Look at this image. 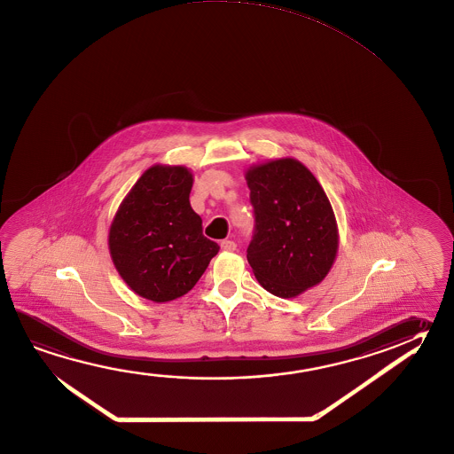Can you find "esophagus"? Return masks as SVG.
I'll return each mask as SVG.
<instances>
[{"mask_svg": "<svg viewBox=\"0 0 454 454\" xmlns=\"http://www.w3.org/2000/svg\"><path fill=\"white\" fill-rule=\"evenodd\" d=\"M220 247H222V250H224V252H234L238 246H236V242H234V240H228V239H224V240H222Z\"/></svg>", "mask_w": 454, "mask_h": 454, "instance_id": "esophagus-1", "label": "esophagus"}]
</instances>
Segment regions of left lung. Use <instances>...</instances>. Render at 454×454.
<instances>
[{
	"mask_svg": "<svg viewBox=\"0 0 454 454\" xmlns=\"http://www.w3.org/2000/svg\"><path fill=\"white\" fill-rule=\"evenodd\" d=\"M254 231L247 260L264 290L294 298L333 266L338 228L317 178L294 158L248 168Z\"/></svg>",
	"mask_w": 454,
	"mask_h": 454,
	"instance_id": "1",
	"label": "left lung"
}]
</instances>
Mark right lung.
I'll list each match as a JSON object with an SVG mask.
<instances>
[{
	"mask_svg": "<svg viewBox=\"0 0 454 454\" xmlns=\"http://www.w3.org/2000/svg\"><path fill=\"white\" fill-rule=\"evenodd\" d=\"M192 174L153 166L122 200L108 236L112 260L137 294L172 301L196 286L220 247L202 234L190 204Z\"/></svg>",
	"mask_w": 454,
	"mask_h": 454,
	"instance_id": "right-lung-1",
	"label": "right lung"
}]
</instances>
